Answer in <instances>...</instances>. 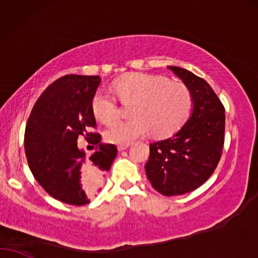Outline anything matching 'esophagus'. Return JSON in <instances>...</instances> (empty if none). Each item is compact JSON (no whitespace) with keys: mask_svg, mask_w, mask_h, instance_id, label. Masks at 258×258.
Masks as SVG:
<instances>
[{"mask_svg":"<svg viewBox=\"0 0 258 258\" xmlns=\"http://www.w3.org/2000/svg\"><path fill=\"white\" fill-rule=\"evenodd\" d=\"M130 144H122V145H118V150L119 151H123V150H127L128 149Z\"/></svg>","mask_w":258,"mask_h":258,"instance_id":"1","label":"esophagus"}]
</instances>
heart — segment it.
<instances>
[{"mask_svg": "<svg viewBox=\"0 0 258 258\" xmlns=\"http://www.w3.org/2000/svg\"><path fill=\"white\" fill-rule=\"evenodd\" d=\"M119 100L131 102L130 119L116 120L107 127L108 142L130 144L152 130L153 136L165 138L176 133L190 115L194 100L186 86L161 75L131 73L113 84ZM92 113L99 121L109 123L119 115V105L111 92L99 89L91 102Z\"/></svg>", "mask_w": 258, "mask_h": 258, "instance_id": "1", "label": "heart"}]
</instances>
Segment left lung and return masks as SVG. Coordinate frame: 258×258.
<instances>
[{
	"label": "left lung",
	"instance_id": "8db88e82",
	"mask_svg": "<svg viewBox=\"0 0 258 258\" xmlns=\"http://www.w3.org/2000/svg\"><path fill=\"white\" fill-rule=\"evenodd\" d=\"M167 68L190 89L194 109L176 135L150 144L145 170L154 190L177 196L196 190L217 167L224 145L225 108L204 79L184 68Z\"/></svg>",
	"mask_w": 258,
	"mask_h": 258
}]
</instances>
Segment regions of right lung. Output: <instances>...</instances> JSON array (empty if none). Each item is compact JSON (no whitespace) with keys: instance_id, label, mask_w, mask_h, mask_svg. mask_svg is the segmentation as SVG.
<instances>
[{"instance_id":"add662e5","label":"right lung","mask_w":258,"mask_h":258,"mask_svg":"<svg viewBox=\"0 0 258 258\" xmlns=\"http://www.w3.org/2000/svg\"><path fill=\"white\" fill-rule=\"evenodd\" d=\"M98 75L68 74L44 89L30 112L25 131L29 169L44 191L66 204L86 205L100 190L118 149L100 144L92 113ZM82 135L98 150L91 156L77 149ZM93 146V147H94Z\"/></svg>"}]
</instances>
